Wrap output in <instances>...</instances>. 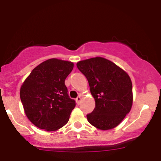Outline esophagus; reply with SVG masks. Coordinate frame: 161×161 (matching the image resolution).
I'll return each instance as SVG.
<instances>
[{"label":"esophagus","instance_id":"34e87169","mask_svg":"<svg viewBox=\"0 0 161 161\" xmlns=\"http://www.w3.org/2000/svg\"><path fill=\"white\" fill-rule=\"evenodd\" d=\"M75 101H76L77 104H80L81 101H82V96H81V95L78 96V97H77L76 98H75Z\"/></svg>","mask_w":161,"mask_h":161}]
</instances>
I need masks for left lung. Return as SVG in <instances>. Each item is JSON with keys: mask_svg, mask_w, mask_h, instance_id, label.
<instances>
[{"mask_svg": "<svg viewBox=\"0 0 161 161\" xmlns=\"http://www.w3.org/2000/svg\"><path fill=\"white\" fill-rule=\"evenodd\" d=\"M88 79L95 108L87 115L88 123L100 130L117 126L129 113L133 103L132 84L128 73L101 57L76 64Z\"/></svg>", "mask_w": 161, "mask_h": 161, "instance_id": "1", "label": "left lung"}]
</instances>
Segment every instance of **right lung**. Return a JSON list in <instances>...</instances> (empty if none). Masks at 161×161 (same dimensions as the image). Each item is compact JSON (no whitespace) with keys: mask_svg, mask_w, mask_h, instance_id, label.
I'll list each match as a JSON object with an SVG mask.
<instances>
[{"mask_svg":"<svg viewBox=\"0 0 161 161\" xmlns=\"http://www.w3.org/2000/svg\"><path fill=\"white\" fill-rule=\"evenodd\" d=\"M74 64L51 58L34 68L20 88V99L28 119L38 128L53 132L69 121L75 107L65 79Z\"/></svg>","mask_w":161,"mask_h":161,"instance_id":"add662e5","label":"right lung"}]
</instances>
